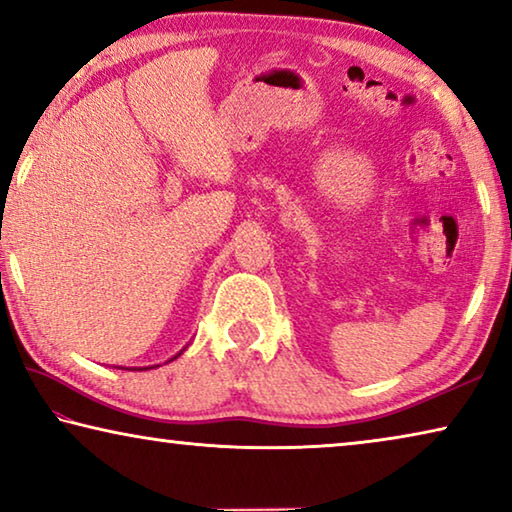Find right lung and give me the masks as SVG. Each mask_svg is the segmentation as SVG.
I'll return each instance as SVG.
<instances>
[{
  "mask_svg": "<svg viewBox=\"0 0 512 512\" xmlns=\"http://www.w3.org/2000/svg\"><path fill=\"white\" fill-rule=\"evenodd\" d=\"M181 352H183V349H181ZM181 352H179V354H181ZM179 354H177V356H179ZM177 356H174V358H177ZM174 358H170V361H174ZM151 368H158V365H149V368H135V370H151Z\"/></svg>",
  "mask_w": 512,
  "mask_h": 512,
  "instance_id": "add662e5",
  "label": "right lung"
}]
</instances>
